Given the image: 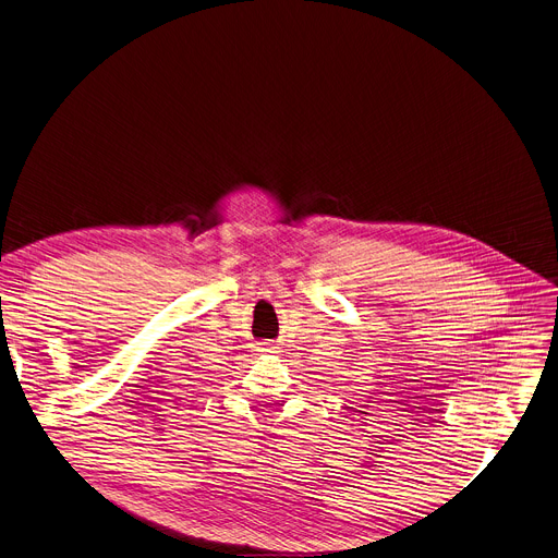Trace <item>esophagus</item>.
Returning a JSON list of instances; mask_svg holds the SVG:
<instances>
[{
  "label": "esophagus",
  "instance_id": "esophagus-1",
  "mask_svg": "<svg viewBox=\"0 0 558 558\" xmlns=\"http://www.w3.org/2000/svg\"><path fill=\"white\" fill-rule=\"evenodd\" d=\"M258 344H260L258 351H269V353H274V349H276V347H271V340H263V342H258Z\"/></svg>",
  "mask_w": 558,
  "mask_h": 558
}]
</instances>
